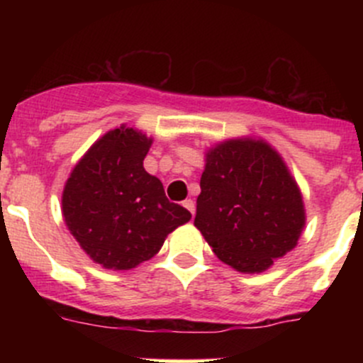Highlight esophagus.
<instances>
[{
  "label": "esophagus",
  "instance_id": "1",
  "mask_svg": "<svg viewBox=\"0 0 363 363\" xmlns=\"http://www.w3.org/2000/svg\"><path fill=\"white\" fill-rule=\"evenodd\" d=\"M182 205H184L186 208H188L189 212H191V216H195V202H193L191 199H188V200H184V202H182Z\"/></svg>",
  "mask_w": 363,
  "mask_h": 363
}]
</instances>
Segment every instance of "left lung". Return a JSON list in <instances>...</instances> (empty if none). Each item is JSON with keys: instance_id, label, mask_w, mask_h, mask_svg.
Wrapping results in <instances>:
<instances>
[{"instance_id": "obj_1", "label": "left lung", "mask_w": 363, "mask_h": 363, "mask_svg": "<svg viewBox=\"0 0 363 363\" xmlns=\"http://www.w3.org/2000/svg\"><path fill=\"white\" fill-rule=\"evenodd\" d=\"M195 226L232 269L265 272L298 242L302 193L269 142L240 137L216 144L205 152Z\"/></svg>"}]
</instances>
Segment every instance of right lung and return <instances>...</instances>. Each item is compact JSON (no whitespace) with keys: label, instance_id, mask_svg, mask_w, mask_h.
I'll return each instance as SVG.
<instances>
[{"label":"right lung","instance_id":"right-lung-1","mask_svg":"<svg viewBox=\"0 0 363 363\" xmlns=\"http://www.w3.org/2000/svg\"><path fill=\"white\" fill-rule=\"evenodd\" d=\"M151 144L140 130L121 124L87 149L65 184V223L104 269L130 270L147 262L168 233L191 219L164 196L160 179L145 172Z\"/></svg>","mask_w":363,"mask_h":363}]
</instances>
